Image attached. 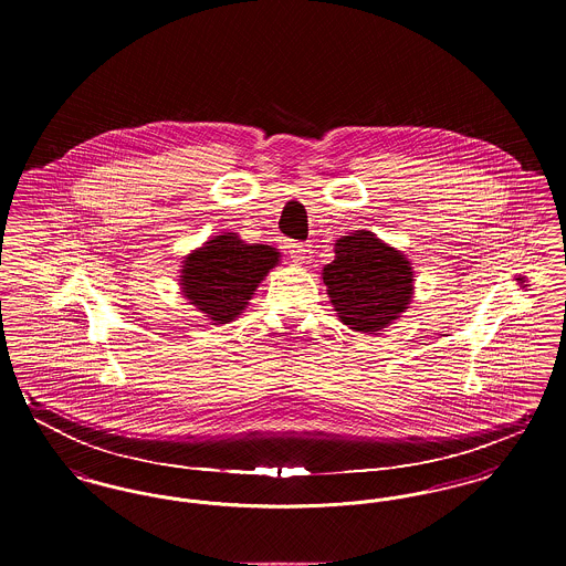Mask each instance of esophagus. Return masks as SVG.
<instances>
[{
	"label": "esophagus",
	"mask_w": 566,
	"mask_h": 566,
	"mask_svg": "<svg viewBox=\"0 0 566 566\" xmlns=\"http://www.w3.org/2000/svg\"><path fill=\"white\" fill-rule=\"evenodd\" d=\"M289 248V256L293 259V263L295 265H303L305 263V259H307V245H303V243H289L286 245Z\"/></svg>",
	"instance_id": "obj_1"
}]
</instances>
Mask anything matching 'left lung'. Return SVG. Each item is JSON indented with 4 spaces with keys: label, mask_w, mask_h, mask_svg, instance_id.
Returning a JSON list of instances; mask_svg holds the SVG:
<instances>
[{
    "label": "left lung",
    "mask_w": 566,
    "mask_h": 566,
    "mask_svg": "<svg viewBox=\"0 0 566 566\" xmlns=\"http://www.w3.org/2000/svg\"><path fill=\"white\" fill-rule=\"evenodd\" d=\"M333 252L323 282L337 318L348 328L379 335L409 310L416 271L401 250L360 229L335 240Z\"/></svg>",
    "instance_id": "obj_1"
}]
</instances>
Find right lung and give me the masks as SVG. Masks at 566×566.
<instances>
[{
  "mask_svg": "<svg viewBox=\"0 0 566 566\" xmlns=\"http://www.w3.org/2000/svg\"><path fill=\"white\" fill-rule=\"evenodd\" d=\"M280 256L275 248L245 243L233 231L212 235L185 256L180 293L210 323H233L268 273L280 265Z\"/></svg>",
  "mask_w": 566,
  "mask_h": 566,
  "instance_id": "right-lung-1",
  "label": "right lung"
}]
</instances>
